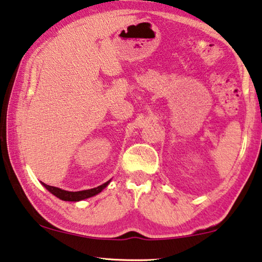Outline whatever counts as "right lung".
Masks as SVG:
<instances>
[{"label": "right lung", "mask_w": 262, "mask_h": 262, "mask_svg": "<svg viewBox=\"0 0 262 262\" xmlns=\"http://www.w3.org/2000/svg\"><path fill=\"white\" fill-rule=\"evenodd\" d=\"M110 182H111V179L107 180L106 183L99 185V186H97V187L90 188V190L77 191V192L66 191V190H62V188H58V187H55V186H50V185H47V184H44V183H42V185L47 188L48 191L51 193V194L56 195V196H57V198H59L61 200H64V201H80V200L91 198V196L98 194V193L102 192L104 188H105L107 185L110 184Z\"/></svg>", "instance_id": "right-lung-1"}]
</instances>
